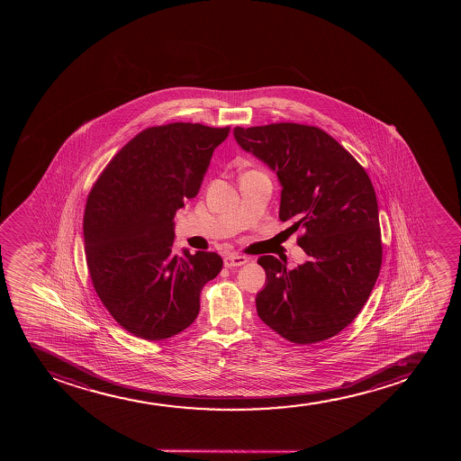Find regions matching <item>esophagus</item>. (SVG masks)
Masks as SVG:
<instances>
[{
	"label": "esophagus",
	"mask_w": 461,
	"mask_h": 461,
	"mask_svg": "<svg viewBox=\"0 0 461 461\" xmlns=\"http://www.w3.org/2000/svg\"><path fill=\"white\" fill-rule=\"evenodd\" d=\"M249 261L248 257L244 255L229 254L224 257V266L226 267H237V266L246 265Z\"/></svg>",
	"instance_id": "obj_1"
}]
</instances>
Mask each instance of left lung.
I'll return each instance as SVG.
<instances>
[{
    "instance_id": "left-lung-1",
    "label": "left lung",
    "mask_w": 461,
    "mask_h": 461,
    "mask_svg": "<svg viewBox=\"0 0 461 461\" xmlns=\"http://www.w3.org/2000/svg\"><path fill=\"white\" fill-rule=\"evenodd\" d=\"M235 140L270 169L281 189L280 220L303 233L296 240L309 261L295 269L272 255L259 257L265 289L257 312L295 344L341 332L360 313L383 261L375 191L365 167L317 126L272 122L235 127Z\"/></svg>"
}]
</instances>
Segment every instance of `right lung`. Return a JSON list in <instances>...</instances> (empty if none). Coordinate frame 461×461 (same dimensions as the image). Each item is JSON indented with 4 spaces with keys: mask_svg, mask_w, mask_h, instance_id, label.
<instances>
[{
    "mask_svg": "<svg viewBox=\"0 0 461 461\" xmlns=\"http://www.w3.org/2000/svg\"><path fill=\"white\" fill-rule=\"evenodd\" d=\"M230 127L152 126L107 163L86 202V263L96 295L127 332L169 339L195 321L200 292L220 274L215 252L174 254V217L198 194Z\"/></svg>",
    "mask_w": 461,
    "mask_h": 461,
    "instance_id": "obj_1",
    "label": "right lung"
}]
</instances>
